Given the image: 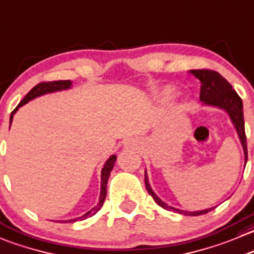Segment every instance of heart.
Wrapping results in <instances>:
<instances>
[{"label":"heart","mask_w":254,"mask_h":254,"mask_svg":"<svg viewBox=\"0 0 254 254\" xmlns=\"http://www.w3.org/2000/svg\"><path fill=\"white\" fill-rule=\"evenodd\" d=\"M156 98H157V100L161 103H170L175 98L174 88L169 87V85H167V87L161 88V89L157 92Z\"/></svg>","instance_id":"heart-1"}]
</instances>
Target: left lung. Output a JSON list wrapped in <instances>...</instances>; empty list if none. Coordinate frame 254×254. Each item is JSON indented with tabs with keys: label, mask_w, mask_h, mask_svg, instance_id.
I'll use <instances>...</instances> for the list:
<instances>
[{
	"label": "left lung",
	"mask_w": 254,
	"mask_h": 254,
	"mask_svg": "<svg viewBox=\"0 0 254 254\" xmlns=\"http://www.w3.org/2000/svg\"><path fill=\"white\" fill-rule=\"evenodd\" d=\"M190 73L195 75L201 83L200 89V100L202 102V105H207V107H215L218 109H222L226 112L230 117L231 123L235 127L236 131H237L240 141L242 144L243 152H245V166L247 164V144H246V132H245V119H243V103L240 95L236 93L232 85L220 74V73L215 72V70L208 69H195L190 70ZM145 186H146L147 192L152 196L155 202L160 206V207L165 208L167 211H174V212L180 213V215L185 216H200L203 213L210 212L215 207L206 208V210L201 211H184L175 208L172 206H169L165 203L164 201L160 200L159 196L152 191L151 186H150L149 179H147V174L145 171Z\"/></svg>",
	"instance_id": "8db88e82"
}]
</instances>
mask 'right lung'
<instances>
[{"label":"right lung","mask_w":254,"mask_h":254,"mask_svg":"<svg viewBox=\"0 0 254 254\" xmlns=\"http://www.w3.org/2000/svg\"><path fill=\"white\" fill-rule=\"evenodd\" d=\"M70 88H72V82H70V80L43 82V83H41V84H37L36 87L32 88V89L29 90L28 94H27L26 97L23 98V100H22V102L19 103L18 105H17L16 109H14L13 112L11 113V117H9V127H11V123H12V120H13V115L16 114L17 110H18L21 107H23L24 104H27L29 100L34 99V98H37V97H41V95L49 94V93H54V92H61V90H67V89H70ZM115 161H117V155H112V156H110L109 159L105 161L104 166H103V169H102V181H100V196H99V202H98V205L95 206V207H93L90 211H88L85 215L80 216V217L73 218V220H69V221H61V222H75V221H78V220H80V221L85 220V218H88V217H92L93 215H95V213H97L98 211L102 208L103 203H104L105 197H107L108 180H109L110 172H112L113 167H114Z\"/></svg>","instance_id":"add662e5"}]
</instances>
